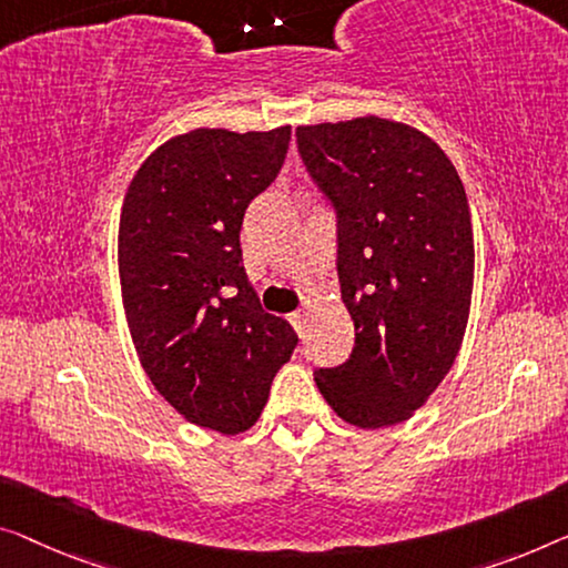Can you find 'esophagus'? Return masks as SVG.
<instances>
[{
	"label": "esophagus",
	"instance_id": "obj_1",
	"mask_svg": "<svg viewBox=\"0 0 568 568\" xmlns=\"http://www.w3.org/2000/svg\"><path fill=\"white\" fill-rule=\"evenodd\" d=\"M291 324H293V328H295V332H298L301 336L306 334V311H295V313H291Z\"/></svg>",
	"mask_w": 568,
	"mask_h": 568
}]
</instances>
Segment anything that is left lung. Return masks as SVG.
Segmentation results:
<instances>
[{
    "mask_svg": "<svg viewBox=\"0 0 568 568\" xmlns=\"http://www.w3.org/2000/svg\"><path fill=\"white\" fill-rule=\"evenodd\" d=\"M295 138L336 211V270L354 321L349 359L316 369V385L352 426H395L442 385L467 328L464 183L428 134L383 116L298 126Z\"/></svg>",
    "mask_w": 568,
    "mask_h": 568,
    "instance_id": "left-lung-1",
    "label": "left lung"
}]
</instances>
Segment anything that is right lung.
I'll list each match as a JSON object with an SVG mask.
<instances>
[{"instance_id":"obj_1","label":"right lung","mask_w":568,"mask_h":568,"mask_svg":"<svg viewBox=\"0 0 568 568\" xmlns=\"http://www.w3.org/2000/svg\"><path fill=\"white\" fill-rule=\"evenodd\" d=\"M287 142V124L178 134L122 203L120 283L142 369L185 420L226 436L255 426L298 344L262 311L240 247L244 211L281 173Z\"/></svg>"}]
</instances>
